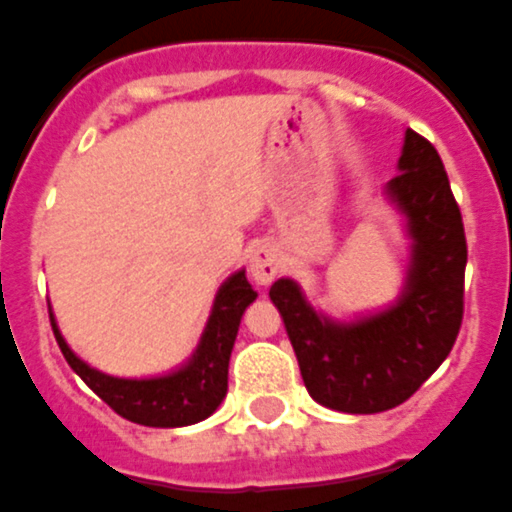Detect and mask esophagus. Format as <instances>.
Instances as JSON below:
<instances>
[{"mask_svg":"<svg viewBox=\"0 0 512 512\" xmlns=\"http://www.w3.org/2000/svg\"><path fill=\"white\" fill-rule=\"evenodd\" d=\"M279 268H282V257H279V249L273 244H257L249 252V276L260 287H268L279 276Z\"/></svg>","mask_w":512,"mask_h":512,"instance_id":"obj_1","label":"esophagus"}]
</instances>
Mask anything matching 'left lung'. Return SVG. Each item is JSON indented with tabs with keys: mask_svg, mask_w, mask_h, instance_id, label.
Instances as JSON below:
<instances>
[{
	"mask_svg": "<svg viewBox=\"0 0 512 512\" xmlns=\"http://www.w3.org/2000/svg\"><path fill=\"white\" fill-rule=\"evenodd\" d=\"M397 166L386 195L408 217L413 255L395 306L360 322H333L290 279L271 287L308 395L341 413L405 403L440 368L462 327L467 241L443 161L408 128Z\"/></svg>",
	"mask_w": 512,
	"mask_h": 512,
	"instance_id": "left-lung-1",
	"label": "left lung"
}]
</instances>
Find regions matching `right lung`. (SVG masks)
<instances>
[{
	"label": "right lung",
	"instance_id": "obj_1",
	"mask_svg": "<svg viewBox=\"0 0 512 512\" xmlns=\"http://www.w3.org/2000/svg\"><path fill=\"white\" fill-rule=\"evenodd\" d=\"M257 292L247 282V273L239 271L222 284L214 298L212 317L206 322L198 349L185 368L158 378H115L85 365L58 333L56 319L50 314V325L56 335L58 349L72 365L77 376L91 386L123 419L144 427H187L204 421L217 411L228 392V362L233 341L239 333L241 317Z\"/></svg>",
	"mask_w": 512,
	"mask_h": 512
}]
</instances>
